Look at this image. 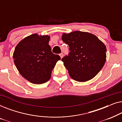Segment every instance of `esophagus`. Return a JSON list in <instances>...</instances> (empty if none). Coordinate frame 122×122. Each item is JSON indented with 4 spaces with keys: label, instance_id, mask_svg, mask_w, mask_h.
<instances>
[{
    "label": "esophagus",
    "instance_id": "1",
    "mask_svg": "<svg viewBox=\"0 0 122 122\" xmlns=\"http://www.w3.org/2000/svg\"><path fill=\"white\" fill-rule=\"evenodd\" d=\"M59 56H61V58H63V53H61V54H59Z\"/></svg>",
    "mask_w": 122,
    "mask_h": 122
}]
</instances>
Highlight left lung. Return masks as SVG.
I'll use <instances>...</instances> for the list:
<instances>
[{
  "label": "left lung",
  "mask_w": 122,
  "mask_h": 122,
  "mask_svg": "<svg viewBox=\"0 0 122 122\" xmlns=\"http://www.w3.org/2000/svg\"><path fill=\"white\" fill-rule=\"evenodd\" d=\"M61 39L68 44L70 52L61 59L71 77L83 82L94 77L106 61V46L94 34L74 31L63 33Z\"/></svg>",
  "instance_id": "left-lung-1"
}]
</instances>
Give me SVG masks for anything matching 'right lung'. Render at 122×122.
Wrapping results in <instances>:
<instances>
[{
    "mask_svg": "<svg viewBox=\"0 0 122 122\" xmlns=\"http://www.w3.org/2000/svg\"><path fill=\"white\" fill-rule=\"evenodd\" d=\"M50 36L32 35L18 43L13 53L14 62L20 74L33 84L46 82L51 71L61 59L59 55L51 52Z\"/></svg>",
    "mask_w": 122,
    "mask_h": 122,
    "instance_id": "right-lung-1",
    "label": "right lung"
}]
</instances>
